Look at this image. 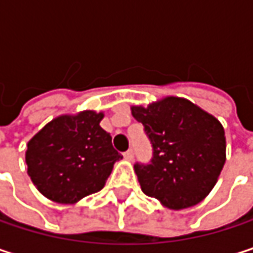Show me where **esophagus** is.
Wrapping results in <instances>:
<instances>
[{
    "instance_id": "1",
    "label": "esophagus",
    "mask_w": 253,
    "mask_h": 253,
    "mask_svg": "<svg viewBox=\"0 0 253 253\" xmlns=\"http://www.w3.org/2000/svg\"><path fill=\"white\" fill-rule=\"evenodd\" d=\"M125 158H126L127 161H133V158H134V154H133V151H131V149H128L127 152H125Z\"/></svg>"
}]
</instances>
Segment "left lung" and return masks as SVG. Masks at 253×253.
<instances>
[{
  "label": "left lung",
  "instance_id": "left-lung-1",
  "mask_svg": "<svg viewBox=\"0 0 253 253\" xmlns=\"http://www.w3.org/2000/svg\"><path fill=\"white\" fill-rule=\"evenodd\" d=\"M152 143L151 164H134L145 195L166 208L184 210L204 201L226 163L221 123L189 99L166 96L148 107L133 105Z\"/></svg>",
  "mask_w": 253,
  "mask_h": 253
}]
</instances>
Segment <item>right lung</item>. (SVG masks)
<instances>
[{
	"mask_svg": "<svg viewBox=\"0 0 253 253\" xmlns=\"http://www.w3.org/2000/svg\"><path fill=\"white\" fill-rule=\"evenodd\" d=\"M102 119L93 110L58 116L27 142V174L45 198L72 205L105 186L123 157L99 126Z\"/></svg>",
	"mask_w": 253,
	"mask_h": 253,
	"instance_id": "obj_1",
	"label": "right lung"
}]
</instances>
